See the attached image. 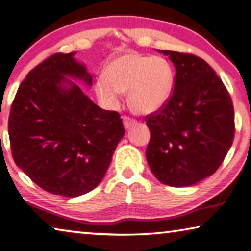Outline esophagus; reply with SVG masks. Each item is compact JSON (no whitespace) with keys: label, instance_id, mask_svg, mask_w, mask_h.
I'll return each mask as SVG.
<instances>
[{"label":"esophagus","instance_id":"34e87169","mask_svg":"<svg viewBox=\"0 0 251 251\" xmlns=\"http://www.w3.org/2000/svg\"><path fill=\"white\" fill-rule=\"evenodd\" d=\"M137 121L134 120V119H131L129 117H123V125H125V128L126 129H130L131 126H133Z\"/></svg>","mask_w":251,"mask_h":251}]
</instances>
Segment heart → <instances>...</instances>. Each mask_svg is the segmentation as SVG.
I'll return each instance as SVG.
<instances>
[{
    "label": "heart",
    "instance_id": "b5f03b06",
    "mask_svg": "<svg viewBox=\"0 0 251 251\" xmlns=\"http://www.w3.org/2000/svg\"><path fill=\"white\" fill-rule=\"evenodd\" d=\"M129 91L135 112L152 114L161 110L174 91V72L159 56L126 54L108 64L104 76L96 82L99 99L110 109L120 104L122 92Z\"/></svg>",
    "mask_w": 251,
    "mask_h": 251
}]
</instances>
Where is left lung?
Wrapping results in <instances>:
<instances>
[{
    "label": "left lung",
    "mask_w": 251,
    "mask_h": 251,
    "mask_svg": "<svg viewBox=\"0 0 251 251\" xmlns=\"http://www.w3.org/2000/svg\"><path fill=\"white\" fill-rule=\"evenodd\" d=\"M176 68L174 92L161 110L146 117L151 138L146 157L160 182L190 187L215 174L235 137L230 94L206 61L158 50Z\"/></svg>",
    "instance_id": "8db88e82"
}]
</instances>
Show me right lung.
<instances>
[{
	"mask_svg": "<svg viewBox=\"0 0 251 251\" xmlns=\"http://www.w3.org/2000/svg\"><path fill=\"white\" fill-rule=\"evenodd\" d=\"M75 54L55 53L31 70L9 118L16 166L43 190L69 198L98 187L126 133L120 114L101 109L68 79L92 85Z\"/></svg>",
	"mask_w": 251,
	"mask_h": 251,
	"instance_id": "right-lung-1",
	"label": "right lung"
}]
</instances>
